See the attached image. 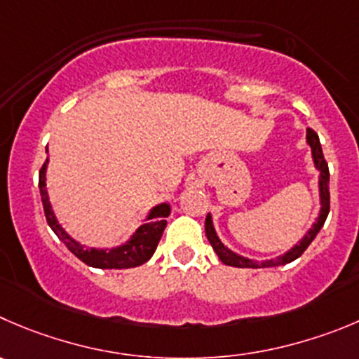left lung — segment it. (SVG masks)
I'll return each mask as SVG.
<instances>
[{
	"instance_id": "1",
	"label": "left lung",
	"mask_w": 359,
	"mask_h": 359,
	"mask_svg": "<svg viewBox=\"0 0 359 359\" xmlns=\"http://www.w3.org/2000/svg\"><path fill=\"white\" fill-rule=\"evenodd\" d=\"M306 142H309L310 148H312L313 163H316L317 170L320 172V176H319L320 213H319V218H317L316 224H313L312 229H310L309 233L303 236V240L299 241L296 247H292L291 250L285 252L284 255H280L278 259H271V261L259 262V261H252V259H247V257H241V255L234 254V252L229 250L227 247H224V243L218 240L217 233H215L213 222H211V215H208L206 224H204V227H206L208 241H210L211 247H213V250L217 252L218 259H220L224 264L234 266V268H271V266L287 264V262H292L294 259H298L299 255H302L303 252L309 248V245L312 243L313 238L317 236V233L320 231V227L324 225V222H326L327 213H330V169H327V163H326V160H324L323 148H320V142H319V135H317L312 128H309V130H306Z\"/></svg>"
}]
</instances>
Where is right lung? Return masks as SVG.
Returning a JSON list of instances; mask_svg holds the SVG:
<instances>
[{
	"mask_svg": "<svg viewBox=\"0 0 359 359\" xmlns=\"http://www.w3.org/2000/svg\"><path fill=\"white\" fill-rule=\"evenodd\" d=\"M46 169H47V160L43 162L42 169H40L39 176V187H40V196H42V204H43V213H46L47 224L53 229L54 234L67 245L68 250L79 257L81 261L86 262L88 266H93V268L100 269H125V268H135V266H141L155 254L156 245H158L160 238H162L163 229H165L167 220L170 213L169 204H158V206L153 208L148 215V220L146 224H142L141 227L135 231L134 236L130 238V241H126L125 245L118 248H112V250H98V248H88L84 245H81L79 241H75L74 238L68 236L67 231L60 225V222L54 217V211L50 208L49 196H47L46 189Z\"/></svg>",
	"mask_w": 359,
	"mask_h": 359,
	"instance_id": "obj_1",
	"label": "right lung"
}]
</instances>
